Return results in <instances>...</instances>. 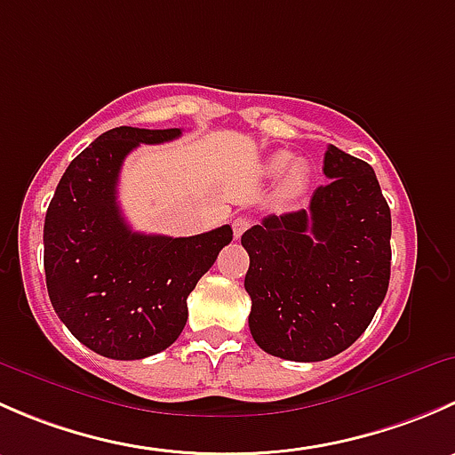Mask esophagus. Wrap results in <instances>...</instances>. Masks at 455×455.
<instances>
[{
  "label": "esophagus",
  "mask_w": 455,
  "mask_h": 455,
  "mask_svg": "<svg viewBox=\"0 0 455 455\" xmlns=\"http://www.w3.org/2000/svg\"><path fill=\"white\" fill-rule=\"evenodd\" d=\"M249 227H251V218H246V215H237V218L233 220V233H235V237H242V233H244Z\"/></svg>",
  "instance_id": "34e87169"
}]
</instances>
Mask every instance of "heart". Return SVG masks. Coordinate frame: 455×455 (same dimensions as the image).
I'll return each instance as SVG.
<instances>
[{
    "mask_svg": "<svg viewBox=\"0 0 455 455\" xmlns=\"http://www.w3.org/2000/svg\"><path fill=\"white\" fill-rule=\"evenodd\" d=\"M291 154H286V151H279V154L270 156L268 172L277 176V173H283L288 168L289 172L283 176V191H286L288 196H297L301 194L306 187V167L304 163H295L291 167Z\"/></svg>",
    "mask_w": 455,
    "mask_h": 455,
    "instance_id": "1",
    "label": "heart"
}]
</instances>
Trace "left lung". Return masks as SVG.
Segmentation results:
<instances>
[{
	"mask_svg": "<svg viewBox=\"0 0 455 455\" xmlns=\"http://www.w3.org/2000/svg\"><path fill=\"white\" fill-rule=\"evenodd\" d=\"M330 182L308 209L268 215L242 235L251 257L249 328L268 355L325 361L370 325L389 286L392 215L374 169L328 145Z\"/></svg>",
	"mask_w": 455,
	"mask_h": 455,
	"instance_id": "1",
	"label": "left lung"
}]
</instances>
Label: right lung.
Segmentation results:
<instances>
[{
	"mask_svg": "<svg viewBox=\"0 0 455 455\" xmlns=\"http://www.w3.org/2000/svg\"><path fill=\"white\" fill-rule=\"evenodd\" d=\"M182 130L114 127L70 163L44 224L45 286L54 313L84 346L116 361L167 350L187 323V297L220 251L228 224L191 237L132 231L118 206V173L132 149Z\"/></svg>",
	"mask_w": 455,
	"mask_h": 455,
	"instance_id": "add662e5",
	"label": "right lung"
}]
</instances>
